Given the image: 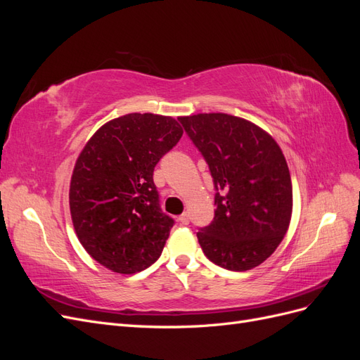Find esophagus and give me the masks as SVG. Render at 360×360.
Returning <instances> with one entry per match:
<instances>
[{
  "instance_id": "obj_1",
  "label": "esophagus",
  "mask_w": 360,
  "mask_h": 360,
  "mask_svg": "<svg viewBox=\"0 0 360 360\" xmlns=\"http://www.w3.org/2000/svg\"><path fill=\"white\" fill-rule=\"evenodd\" d=\"M179 222L181 225H188L189 224V214L188 213H183L181 216H179Z\"/></svg>"
}]
</instances>
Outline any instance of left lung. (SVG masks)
Returning a JSON list of instances; mask_svg holds the SVG:
<instances>
[{
    "label": "left lung",
    "instance_id": "8db88e82",
    "mask_svg": "<svg viewBox=\"0 0 360 360\" xmlns=\"http://www.w3.org/2000/svg\"><path fill=\"white\" fill-rule=\"evenodd\" d=\"M214 184V217L197 233L202 252L226 270L266 261L284 238L292 186L282 150L266 130L222 112L180 117Z\"/></svg>",
    "mask_w": 360,
    "mask_h": 360
}]
</instances>
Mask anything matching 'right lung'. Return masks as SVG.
I'll return each mask as SVG.
<instances>
[{"label":"right lung","instance_id":"right-lung-1","mask_svg":"<svg viewBox=\"0 0 360 360\" xmlns=\"http://www.w3.org/2000/svg\"><path fill=\"white\" fill-rule=\"evenodd\" d=\"M183 135L177 120L126 114L85 144L72 174L70 214L97 263L132 275L160 257L174 219L162 212L153 171Z\"/></svg>","mask_w":360,"mask_h":360}]
</instances>
